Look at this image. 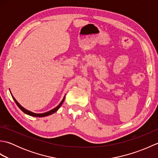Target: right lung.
I'll return each instance as SVG.
<instances>
[{
	"instance_id": "obj_1",
	"label": "right lung",
	"mask_w": 158,
	"mask_h": 158,
	"mask_svg": "<svg viewBox=\"0 0 158 158\" xmlns=\"http://www.w3.org/2000/svg\"><path fill=\"white\" fill-rule=\"evenodd\" d=\"M11 96H12V98H13V100H14V101L15 102V103H16V105L18 106V107L19 108L21 109L22 111L24 113H26V114H27V115H31V116H33V117H46V116H48V115H52V114H53V113H54L55 112H56L57 110H58L59 109H60V107L61 106V105H62V103H63V102H64V99H65V96H64V98H63V99H62V100L61 102H60V103L59 104V105L57 106L56 108H54V109H52L51 110H49V111H48V112H45V113H33V112H32V111H30V110H27V109H26L25 108H23V107L20 105V104L17 101V100H15V98H14V97H13V96L11 94Z\"/></svg>"
}]
</instances>
